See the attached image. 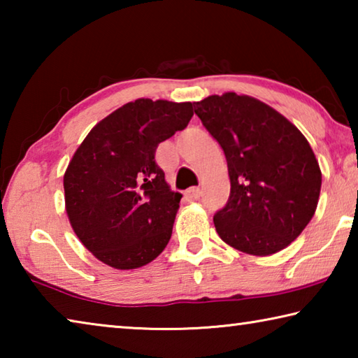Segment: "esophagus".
I'll use <instances>...</instances> for the list:
<instances>
[{
  "label": "esophagus",
  "instance_id": "obj_1",
  "mask_svg": "<svg viewBox=\"0 0 358 358\" xmlns=\"http://www.w3.org/2000/svg\"><path fill=\"white\" fill-rule=\"evenodd\" d=\"M201 196H202V191L199 189V187H189V189L186 191V199H187V201H191V202L199 201Z\"/></svg>",
  "mask_w": 358,
  "mask_h": 358
}]
</instances>
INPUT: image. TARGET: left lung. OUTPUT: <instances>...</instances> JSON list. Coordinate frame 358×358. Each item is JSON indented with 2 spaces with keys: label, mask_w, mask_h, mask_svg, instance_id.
Listing matches in <instances>:
<instances>
[{
  "label": "left lung",
  "mask_w": 358,
  "mask_h": 358,
  "mask_svg": "<svg viewBox=\"0 0 358 358\" xmlns=\"http://www.w3.org/2000/svg\"><path fill=\"white\" fill-rule=\"evenodd\" d=\"M194 112L227 159L230 197L213 217L224 243L271 256L303 232L317 208L322 172L295 124L246 94H213Z\"/></svg>",
  "instance_id": "obj_1"
}]
</instances>
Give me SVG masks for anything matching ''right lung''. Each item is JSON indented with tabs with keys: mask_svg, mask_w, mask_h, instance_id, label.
I'll use <instances>...</instances> for the list:
<instances>
[{
	"mask_svg": "<svg viewBox=\"0 0 358 358\" xmlns=\"http://www.w3.org/2000/svg\"><path fill=\"white\" fill-rule=\"evenodd\" d=\"M191 102L147 98L101 120L64 172V203L82 245L112 268L155 260L171 240L181 194L157 167V145L185 129Z\"/></svg>",
	"mask_w": 358,
	"mask_h": 358,
	"instance_id": "add662e5",
	"label": "right lung"
}]
</instances>
